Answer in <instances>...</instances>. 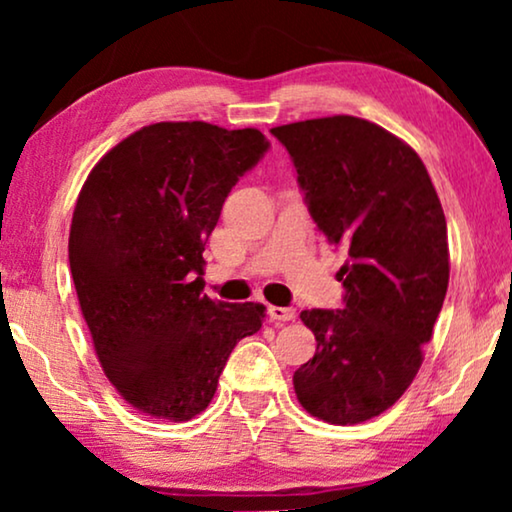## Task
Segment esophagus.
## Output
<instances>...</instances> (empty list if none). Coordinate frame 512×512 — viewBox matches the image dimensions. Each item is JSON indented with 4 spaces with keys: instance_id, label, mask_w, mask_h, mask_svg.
<instances>
[{
    "instance_id": "esophagus-1",
    "label": "esophagus",
    "mask_w": 512,
    "mask_h": 512,
    "mask_svg": "<svg viewBox=\"0 0 512 512\" xmlns=\"http://www.w3.org/2000/svg\"><path fill=\"white\" fill-rule=\"evenodd\" d=\"M268 317L272 321H293L296 319V310L293 307H277V305H270L268 307Z\"/></svg>"
}]
</instances>
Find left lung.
I'll use <instances>...</instances> for the list:
<instances>
[{
    "label": "left lung",
    "instance_id": "obj_1",
    "mask_svg": "<svg viewBox=\"0 0 512 512\" xmlns=\"http://www.w3.org/2000/svg\"><path fill=\"white\" fill-rule=\"evenodd\" d=\"M314 223L347 251L345 310H303L317 354L293 375L312 417L368 422L415 380L447 282V223L429 172L403 139L356 116L272 128Z\"/></svg>",
    "mask_w": 512,
    "mask_h": 512
}]
</instances>
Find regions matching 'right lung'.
<instances>
[{
    "mask_svg": "<svg viewBox=\"0 0 512 512\" xmlns=\"http://www.w3.org/2000/svg\"><path fill=\"white\" fill-rule=\"evenodd\" d=\"M268 146L256 128L153 123L81 188L69 230L76 296L104 375L144 415H200L230 352L263 324L261 303L202 293V251L230 188Z\"/></svg>",
    "mask_w": 512,
    "mask_h": 512,
    "instance_id": "add662e5",
    "label": "right lung"
}]
</instances>
